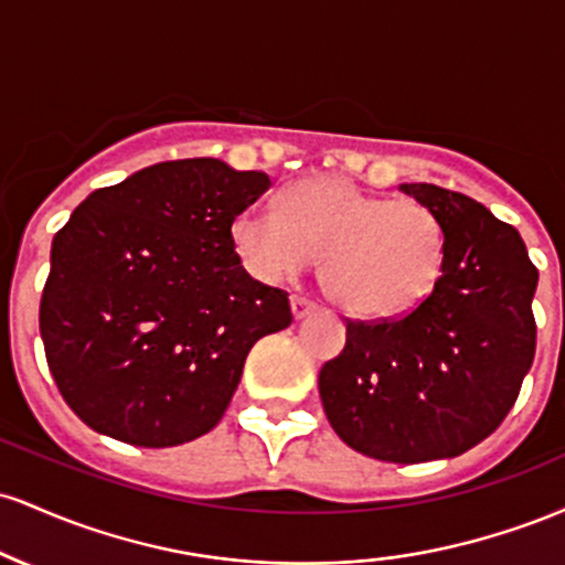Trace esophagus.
<instances>
[{"mask_svg":"<svg viewBox=\"0 0 565 565\" xmlns=\"http://www.w3.org/2000/svg\"><path fill=\"white\" fill-rule=\"evenodd\" d=\"M310 310H316L313 300H308V297L302 295H291V313H295V319H305Z\"/></svg>","mask_w":565,"mask_h":565,"instance_id":"obj_1","label":"esophagus"}]
</instances>
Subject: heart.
<instances>
[{"label": "heart", "instance_id": "1", "mask_svg": "<svg viewBox=\"0 0 565 565\" xmlns=\"http://www.w3.org/2000/svg\"><path fill=\"white\" fill-rule=\"evenodd\" d=\"M244 268L265 284L302 274L323 257L332 300L361 319H395L436 289L446 260L438 215L412 199L364 193L345 178H308L284 196V210L246 206L233 220Z\"/></svg>", "mask_w": 565, "mask_h": 565}]
</instances>
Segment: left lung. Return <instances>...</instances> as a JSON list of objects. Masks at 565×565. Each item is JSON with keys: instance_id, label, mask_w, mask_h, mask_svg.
<instances>
[{"instance_id": "obj_1", "label": "left lung", "mask_w": 565, "mask_h": 565, "mask_svg": "<svg viewBox=\"0 0 565 565\" xmlns=\"http://www.w3.org/2000/svg\"><path fill=\"white\" fill-rule=\"evenodd\" d=\"M446 233L436 289L401 319L348 321L319 374L329 425L382 462L459 457L502 425L536 350V274L526 244L465 193L404 183Z\"/></svg>"}]
</instances>
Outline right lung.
<instances>
[{
  "label": "right lung",
  "mask_w": 565,
  "mask_h": 565,
  "mask_svg": "<svg viewBox=\"0 0 565 565\" xmlns=\"http://www.w3.org/2000/svg\"><path fill=\"white\" fill-rule=\"evenodd\" d=\"M268 188L220 159L161 161L97 188L55 233L39 332L84 425L164 449L220 423L252 345L291 323L287 291L233 246V220Z\"/></svg>",
  "instance_id": "1"
}]
</instances>
